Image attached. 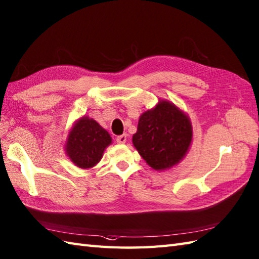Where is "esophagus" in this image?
I'll return each instance as SVG.
<instances>
[{
	"label": "esophagus",
	"instance_id": "esophagus-1",
	"mask_svg": "<svg viewBox=\"0 0 259 259\" xmlns=\"http://www.w3.org/2000/svg\"><path fill=\"white\" fill-rule=\"evenodd\" d=\"M116 141H117L118 143H124L125 141H127V135L123 134V135H121V136H118V137L116 138Z\"/></svg>",
	"mask_w": 259,
	"mask_h": 259
}]
</instances>
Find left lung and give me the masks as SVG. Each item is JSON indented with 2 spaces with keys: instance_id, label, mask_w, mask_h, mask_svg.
I'll return each mask as SVG.
<instances>
[{
  "instance_id": "left-lung-1",
  "label": "left lung",
  "mask_w": 259,
  "mask_h": 259,
  "mask_svg": "<svg viewBox=\"0 0 259 259\" xmlns=\"http://www.w3.org/2000/svg\"><path fill=\"white\" fill-rule=\"evenodd\" d=\"M192 141L189 118L169 101H160L140 117L134 146L154 170L169 169L182 160Z\"/></svg>"
}]
</instances>
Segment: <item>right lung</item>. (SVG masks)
<instances>
[{"mask_svg":"<svg viewBox=\"0 0 259 259\" xmlns=\"http://www.w3.org/2000/svg\"><path fill=\"white\" fill-rule=\"evenodd\" d=\"M110 143V135L98 122L83 117L69 132L66 152L77 166L89 169L98 163Z\"/></svg>","mask_w":259,"mask_h":259,"instance_id":"1","label":"right lung"}]
</instances>
